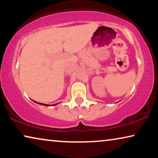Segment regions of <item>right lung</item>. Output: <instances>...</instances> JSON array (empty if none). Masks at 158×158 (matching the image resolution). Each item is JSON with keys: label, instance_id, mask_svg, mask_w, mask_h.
Here are the masks:
<instances>
[{"label": "right lung", "instance_id": "1", "mask_svg": "<svg viewBox=\"0 0 158 158\" xmlns=\"http://www.w3.org/2000/svg\"><path fill=\"white\" fill-rule=\"evenodd\" d=\"M36 103H39V104H41V105H44V106H49V105H47V104H44V103H38V102H36ZM56 104H57V103H55V104H54V105H56Z\"/></svg>", "mask_w": 158, "mask_h": 158}]
</instances>
